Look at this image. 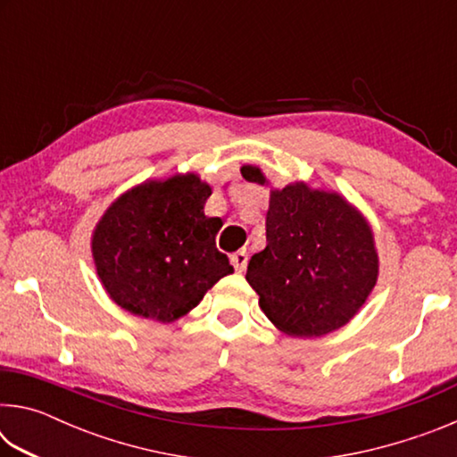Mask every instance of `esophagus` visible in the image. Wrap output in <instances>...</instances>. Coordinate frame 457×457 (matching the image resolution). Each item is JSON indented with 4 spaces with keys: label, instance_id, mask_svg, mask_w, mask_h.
<instances>
[{
    "label": "esophagus",
    "instance_id": "34e87169",
    "mask_svg": "<svg viewBox=\"0 0 457 457\" xmlns=\"http://www.w3.org/2000/svg\"><path fill=\"white\" fill-rule=\"evenodd\" d=\"M231 264L237 270V272H244L245 266H247V252L245 250H239L236 252L234 256H231Z\"/></svg>",
    "mask_w": 457,
    "mask_h": 457
}]
</instances>
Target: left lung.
<instances>
[{"instance_id": "left-lung-1", "label": "left lung", "mask_w": 457, "mask_h": 457, "mask_svg": "<svg viewBox=\"0 0 457 457\" xmlns=\"http://www.w3.org/2000/svg\"><path fill=\"white\" fill-rule=\"evenodd\" d=\"M245 181L266 183L244 165ZM266 247L253 253L245 280L260 308L290 337L316 338L345 327L365 304L378 276L373 231L338 193L292 183L270 193Z\"/></svg>"}]
</instances>
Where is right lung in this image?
Wrapping results in <instances>:
<instances>
[{"mask_svg": "<svg viewBox=\"0 0 457 457\" xmlns=\"http://www.w3.org/2000/svg\"><path fill=\"white\" fill-rule=\"evenodd\" d=\"M212 187L197 175L146 181L114 201L92 234L104 290L130 314L173 322L234 272L215 245L220 218H207Z\"/></svg>", "mask_w": 457, "mask_h": 457, "instance_id": "add662e5", "label": "right lung"}]
</instances>
